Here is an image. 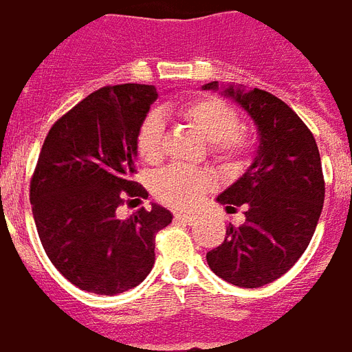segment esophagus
Wrapping results in <instances>:
<instances>
[{"mask_svg":"<svg viewBox=\"0 0 352 352\" xmlns=\"http://www.w3.org/2000/svg\"><path fill=\"white\" fill-rule=\"evenodd\" d=\"M175 219L188 222V224H194V222H196V219H198V214L196 213H175Z\"/></svg>","mask_w":352,"mask_h":352,"instance_id":"obj_1","label":"esophagus"}]
</instances>
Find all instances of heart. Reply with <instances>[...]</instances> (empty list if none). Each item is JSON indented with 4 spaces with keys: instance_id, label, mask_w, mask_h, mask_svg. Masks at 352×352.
I'll use <instances>...</instances> for the list:
<instances>
[{
    "instance_id": "heart-1",
    "label": "heart",
    "mask_w": 352,
    "mask_h": 352,
    "mask_svg": "<svg viewBox=\"0 0 352 352\" xmlns=\"http://www.w3.org/2000/svg\"><path fill=\"white\" fill-rule=\"evenodd\" d=\"M177 113L209 141L211 156L224 166H236L251 151V135L241 128L239 113L228 101L214 96H201L179 103ZM162 141L164 116L158 111H151L139 124L135 138L139 158L146 164H156L162 158ZM213 173L207 169L171 166L156 177L154 192L168 206L186 207L213 188Z\"/></svg>"
}]
</instances>
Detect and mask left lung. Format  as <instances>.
Wrapping results in <instances>:
<instances>
[{"mask_svg":"<svg viewBox=\"0 0 352 352\" xmlns=\"http://www.w3.org/2000/svg\"><path fill=\"white\" fill-rule=\"evenodd\" d=\"M213 80L204 90H217ZM258 126L251 168L217 198L226 211L243 206L245 222L228 224L222 245L207 252L214 275L236 287L258 288L292 267L307 249L324 204L317 141L292 109L273 94L228 87Z\"/></svg>","mask_w":352,"mask_h":352,"instance_id":"8db88e82","label":"left lung"}]
</instances>
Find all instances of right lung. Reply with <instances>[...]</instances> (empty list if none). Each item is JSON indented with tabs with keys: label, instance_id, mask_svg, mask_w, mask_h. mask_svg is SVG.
Returning a JSON list of instances; mask_svg holds the SVG:
<instances>
[{
	"label": "right lung",
	"instance_id": "right-lung-1",
	"mask_svg": "<svg viewBox=\"0 0 352 352\" xmlns=\"http://www.w3.org/2000/svg\"><path fill=\"white\" fill-rule=\"evenodd\" d=\"M158 98L151 85L96 90L52 124L30 183V201L50 262L80 290L115 296L143 283L154 237L173 214L154 204L128 219L124 198H145L133 181L138 130Z\"/></svg>",
	"mask_w": 352,
	"mask_h": 352
}]
</instances>
